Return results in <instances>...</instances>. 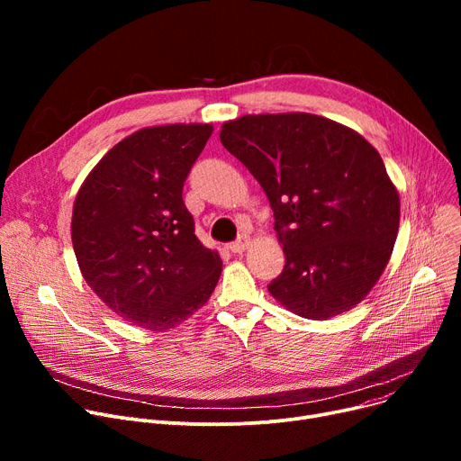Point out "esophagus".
Instances as JSON below:
<instances>
[{
    "label": "esophagus",
    "instance_id": "34e87169",
    "mask_svg": "<svg viewBox=\"0 0 461 461\" xmlns=\"http://www.w3.org/2000/svg\"><path fill=\"white\" fill-rule=\"evenodd\" d=\"M247 247H249V239L247 237H240L239 240H235V243H230V250L233 252V254H243L245 250H247Z\"/></svg>",
    "mask_w": 461,
    "mask_h": 461
}]
</instances>
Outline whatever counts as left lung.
Masks as SVG:
<instances>
[{"mask_svg":"<svg viewBox=\"0 0 461 461\" xmlns=\"http://www.w3.org/2000/svg\"><path fill=\"white\" fill-rule=\"evenodd\" d=\"M221 141L267 194L285 254L269 294L308 320L355 308L383 275L400 228V196L374 145L332 119L243 115Z\"/></svg>","mask_w":461,"mask_h":461,"instance_id":"left-lung-1","label":"left lung"}]
</instances>
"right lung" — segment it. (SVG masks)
<instances>
[{"label":"right lung","instance_id":"1","mask_svg":"<svg viewBox=\"0 0 461 461\" xmlns=\"http://www.w3.org/2000/svg\"><path fill=\"white\" fill-rule=\"evenodd\" d=\"M212 125L136 131L115 143L80 186L70 237L84 280L112 312L167 330L202 308L222 259L194 233L183 185Z\"/></svg>","mask_w":461,"mask_h":461}]
</instances>
